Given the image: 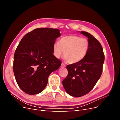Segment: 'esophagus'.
<instances>
[{
    "label": "esophagus",
    "instance_id": "esophagus-1",
    "mask_svg": "<svg viewBox=\"0 0 120 120\" xmlns=\"http://www.w3.org/2000/svg\"><path fill=\"white\" fill-rule=\"evenodd\" d=\"M61 68H65V67H66V65H65V64H64L63 63H62L61 64Z\"/></svg>",
    "mask_w": 120,
    "mask_h": 120
}]
</instances>
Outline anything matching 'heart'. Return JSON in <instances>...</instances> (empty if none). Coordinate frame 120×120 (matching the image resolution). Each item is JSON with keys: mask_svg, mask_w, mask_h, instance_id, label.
<instances>
[{"mask_svg": "<svg viewBox=\"0 0 120 120\" xmlns=\"http://www.w3.org/2000/svg\"><path fill=\"white\" fill-rule=\"evenodd\" d=\"M89 47L87 39L77 35H68L62 37L59 43H54L53 48L56 58H60L64 52L65 59L71 64H75L85 57Z\"/></svg>", "mask_w": 120, "mask_h": 120, "instance_id": "obj_1", "label": "heart"}]
</instances>
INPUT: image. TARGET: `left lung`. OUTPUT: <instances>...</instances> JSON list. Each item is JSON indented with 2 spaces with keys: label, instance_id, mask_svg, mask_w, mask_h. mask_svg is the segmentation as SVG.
I'll list each match as a JSON object with an SVG mask.
<instances>
[{
  "label": "left lung",
  "instance_id": "1",
  "mask_svg": "<svg viewBox=\"0 0 120 120\" xmlns=\"http://www.w3.org/2000/svg\"><path fill=\"white\" fill-rule=\"evenodd\" d=\"M80 33L87 37L90 47L85 57L81 61L67 66L68 76L62 84L68 94L79 97L90 92L102 73L105 56L100 42L86 31Z\"/></svg>",
  "mask_w": 120,
  "mask_h": 120
}]
</instances>
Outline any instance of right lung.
I'll return each mask as SVG.
<instances>
[{
  "label": "right lung",
  "mask_w": 120,
  "mask_h": 120,
  "mask_svg": "<svg viewBox=\"0 0 120 120\" xmlns=\"http://www.w3.org/2000/svg\"><path fill=\"white\" fill-rule=\"evenodd\" d=\"M61 35L57 29L40 28L25 35L14 57V73L20 89L30 95L41 92L50 74L59 68L60 60L53 53V45Z\"/></svg>",
  "instance_id": "1"
}]
</instances>
